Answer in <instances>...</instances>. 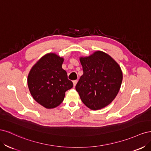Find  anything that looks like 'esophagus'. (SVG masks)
I'll return each mask as SVG.
<instances>
[{
  "instance_id": "esophagus-1",
  "label": "esophagus",
  "mask_w": 151,
  "mask_h": 151,
  "mask_svg": "<svg viewBox=\"0 0 151 151\" xmlns=\"http://www.w3.org/2000/svg\"><path fill=\"white\" fill-rule=\"evenodd\" d=\"M77 82H78V81H77V80H74V81H73V84H74V87L76 86V84L77 83Z\"/></svg>"
}]
</instances>
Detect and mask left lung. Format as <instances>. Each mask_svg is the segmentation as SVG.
Returning a JSON list of instances; mask_svg holds the SVG:
<instances>
[{"label":"left lung","instance_id":"1","mask_svg":"<svg viewBox=\"0 0 151 151\" xmlns=\"http://www.w3.org/2000/svg\"><path fill=\"white\" fill-rule=\"evenodd\" d=\"M83 75L76 86L83 103L93 110L110 104L120 90L123 75L120 66L101 51L80 58Z\"/></svg>","mask_w":151,"mask_h":151}]
</instances>
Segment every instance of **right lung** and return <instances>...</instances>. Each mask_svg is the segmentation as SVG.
I'll return each mask as SVG.
<instances>
[{
  "instance_id": "1",
  "label": "right lung",
  "mask_w": 151,
  "mask_h": 151,
  "mask_svg": "<svg viewBox=\"0 0 151 151\" xmlns=\"http://www.w3.org/2000/svg\"><path fill=\"white\" fill-rule=\"evenodd\" d=\"M63 59L55 53H48L40 58L32 67L28 77V85L32 96L45 108L58 106L65 93L73 87L62 65Z\"/></svg>"
}]
</instances>
